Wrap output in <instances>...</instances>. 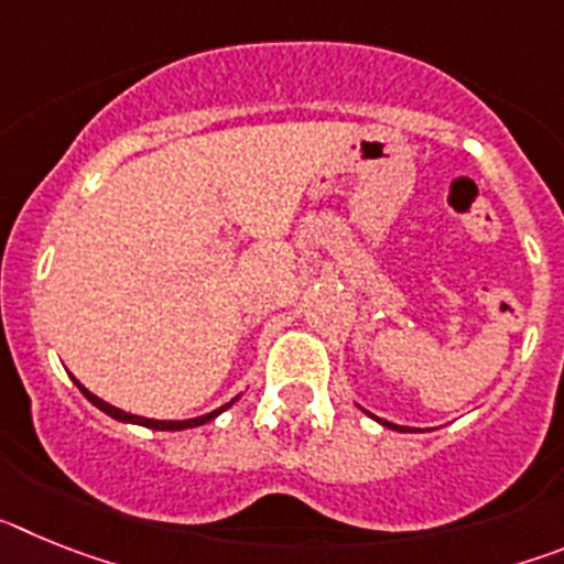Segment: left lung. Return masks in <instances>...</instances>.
<instances>
[{
	"label": "left lung",
	"instance_id": "left-lung-1",
	"mask_svg": "<svg viewBox=\"0 0 564 564\" xmlns=\"http://www.w3.org/2000/svg\"><path fill=\"white\" fill-rule=\"evenodd\" d=\"M383 423V426H392V430H401V426H395V423H387V421H381ZM403 432V430H401Z\"/></svg>",
	"mask_w": 564,
	"mask_h": 564
}]
</instances>
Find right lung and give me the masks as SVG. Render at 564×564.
Wrapping results in <instances>:
<instances>
[{
  "mask_svg": "<svg viewBox=\"0 0 564 564\" xmlns=\"http://www.w3.org/2000/svg\"><path fill=\"white\" fill-rule=\"evenodd\" d=\"M78 383V381H76ZM78 390L84 392V395H87V401H93L98 406V410H104L107 412V415H112L115 421H127V423H141V426H149V430H163V432H177V430H192V426H203V423H208V421H214V417L220 415L223 410H228V406H231L234 401H237V398H234L231 403H226V406H220V410H214V412H208V415H203V417H192V421H152V417H141V415H129V412H123V410H118V406H112V403H107V401H101V398L98 395H93V392L87 390V387H82V383H78Z\"/></svg>",
  "mask_w": 564,
  "mask_h": 564,
  "instance_id": "add662e5",
  "label": "right lung"
}]
</instances>
